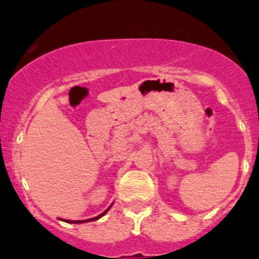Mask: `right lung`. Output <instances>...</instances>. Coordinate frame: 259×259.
I'll return each mask as SVG.
<instances>
[{
    "mask_svg": "<svg viewBox=\"0 0 259 259\" xmlns=\"http://www.w3.org/2000/svg\"><path fill=\"white\" fill-rule=\"evenodd\" d=\"M109 209H110V207H109ZM109 209H107L106 211H104V212H102V214H100L99 217H96V218H92V219H87V220H74V222H73V220H64V222H67V223H72V224H81V223L94 222V220H97V219H100V218H101V217H104V215L106 214L107 211H109Z\"/></svg>",
    "mask_w": 259,
    "mask_h": 259,
    "instance_id": "add662e5",
    "label": "right lung"
}]
</instances>
